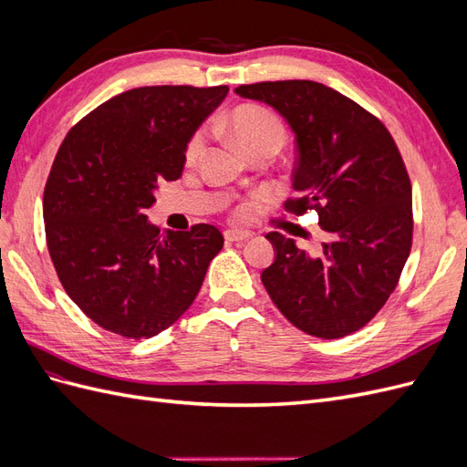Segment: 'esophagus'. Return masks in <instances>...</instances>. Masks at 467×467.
<instances>
[{"label": "esophagus", "instance_id": "esophagus-1", "mask_svg": "<svg viewBox=\"0 0 467 467\" xmlns=\"http://www.w3.org/2000/svg\"><path fill=\"white\" fill-rule=\"evenodd\" d=\"M223 237H225V242L239 244V242H247V239L253 237V234L251 232H242V230H225Z\"/></svg>", "mask_w": 467, "mask_h": 467}]
</instances>
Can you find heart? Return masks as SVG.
<instances>
[{
  "label": "heart",
  "instance_id": "heart-1",
  "mask_svg": "<svg viewBox=\"0 0 467 467\" xmlns=\"http://www.w3.org/2000/svg\"><path fill=\"white\" fill-rule=\"evenodd\" d=\"M230 134L244 151L253 155L261 150H280L286 142V129L275 112L255 105L234 109L225 119ZM206 150V134L199 130L187 146V161L201 160Z\"/></svg>",
  "mask_w": 467,
  "mask_h": 467
}]
</instances>
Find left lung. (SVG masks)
Returning a JSON list of instances; mask_svg holds the SVG:
<instances>
[{
  "label": "left lung",
  "instance_id": "1",
  "mask_svg": "<svg viewBox=\"0 0 467 467\" xmlns=\"http://www.w3.org/2000/svg\"><path fill=\"white\" fill-rule=\"evenodd\" d=\"M235 93L273 107L296 138V214L312 208L329 242L309 255L266 234L275 261L263 285L292 325L319 338L364 327L389 298L411 251V182L388 129L348 97L309 79L263 81Z\"/></svg>",
  "mask_w": 467,
  "mask_h": 467
}]
</instances>
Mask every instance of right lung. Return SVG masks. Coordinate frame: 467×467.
<instances>
[{
    "label": "right lung",
    "mask_w": 467,
    "mask_h": 467,
    "mask_svg": "<svg viewBox=\"0 0 467 467\" xmlns=\"http://www.w3.org/2000/svg\"><path fill=\"white\" fill-rule=\"evenodd\" d=\"M228 86L136 88L109 99L67 132L45 187V230L56 273L103 329L150 338L199 294L223 237L148 220L161 181H175L187 146Z\"/></svg>",
    "instance_id": "obj_1"
}]
</instances>
